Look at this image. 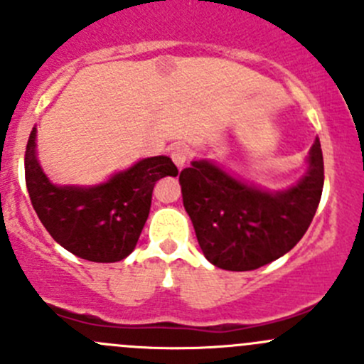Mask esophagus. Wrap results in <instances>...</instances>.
<instances>
[{"instance_id":"esophagus-1","label":"esophagus","mask_w":364,"mask_h":364,"mask_svg":"<svg viewBox=\"0 0 364 364\" xmlns=\"http://www.w3.org/2000/svg\"><path fill=\"white\" fill-rule=\"evenodd\" d=\"M171 159L176 164V167L181 168L183 165L188 161V151H186L185 148H174V149H172V153H171Z\"/></svg>"}]
</instances>
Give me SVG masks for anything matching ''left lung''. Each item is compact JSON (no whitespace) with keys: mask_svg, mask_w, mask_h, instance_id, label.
Returning <instances> with one entry per match:
<instances>
[{"mask_svg":"<svg viewBox=\"0 0 364 364\" xmlns=\"http://www.w3.org/2000/svg\"><path fill=\"white\" fill-rule=\"evenodd\" d=\"M179 185L205 259L227 271L257 269L292 250L310 227L324 186L321 142L310 148L306 174L287 190L247 185L209 160L183 168Z\"/></svg>","mask_w":364,"mask_h":364,"instance_id":"obj_1","label":"left lung"}]
</instances>
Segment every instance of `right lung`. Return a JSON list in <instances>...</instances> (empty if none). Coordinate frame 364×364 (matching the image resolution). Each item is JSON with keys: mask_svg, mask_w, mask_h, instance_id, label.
<instances>
[{"mask_svg": "<svg viewBox=\"0 0 364 364\" xmlns=\"http://www.w3.org/2000/svg\"><path fill=\"white\" fill-rule=\"evenodd\" d=\"M24 172L33 209L56 243L91 262H117L137 245L156 181L178 176V167L168 156H151L100 185L58 186L40 167L33 128L26 146Z\"/></svg>", "mask_w": 364, "mask_h": 364, "instance_id": "add662e5", "label": "right lung"}]
</instances>
